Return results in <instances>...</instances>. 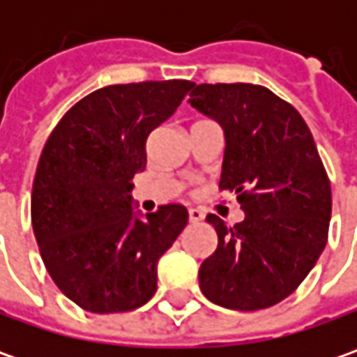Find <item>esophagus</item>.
I'll return each instance as SVG.
<instances>
[{
  "instance_id": "obj_1",
  "label": "esophagus",
  "mask_w": 357,
  "mask_h": 357,
  "mask_svg": "<svg viewBox=\"0 0 357 357\" xmlns=\"http://www.w3.org/2000/svg\"><path fill=\"white\" fill-rule=\"evenodd\" d=\"M204 218V214H202V211H199V208H190L188 211V220L190 222H200Z\"/></svg>"
}]
</instances>
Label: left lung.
Returning <instances> with one entry per match:
<instances>
[{"instance_id":"left-lung-1","label":"left lung","mask_w":357,"mask_h":357,"mask_svg":"<svg viewBox=\"0 0 357 357\" xmlns=\"http://www.w3.org/2000/svg\"><path fill=\"white\" fill-rule=\"evenodd\" d=\"M188 103L222 127L218 186L244 211L234 227L206 216L218 246L200 264V290L222 308H270L302 284L328 240L332 190L314 137L292 105L260 85H195Z\"/></svg>"}]
</instances>
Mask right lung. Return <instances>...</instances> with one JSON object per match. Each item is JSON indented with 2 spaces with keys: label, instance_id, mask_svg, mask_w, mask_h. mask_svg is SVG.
Returning <instances> with one entry per match:
<instances>
[{
  "label": "right lung",
  "instance_id": "obj_1",
  "mask_svg": "<svg viewBox=\"0 0 357 357\" xmlns=\"http://www.w3.org/2000/svg\"><path fill=\"white\" fill-rule=\"evenodd\" d=\"M195 87L190 81L109 85L73 105L37 165L31 225L57 288L93 314L141 308L157 292L158 258L188 222L181 204L135 211L146 139Z\"/></svg>",
  "mask_w": 357,
  "mask_h": 357
}]
</instances>
